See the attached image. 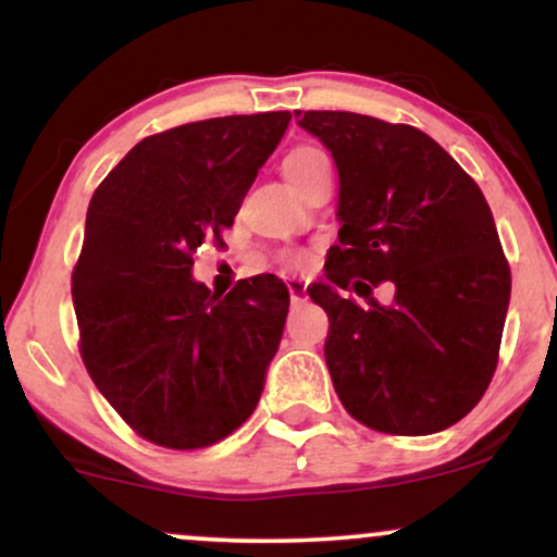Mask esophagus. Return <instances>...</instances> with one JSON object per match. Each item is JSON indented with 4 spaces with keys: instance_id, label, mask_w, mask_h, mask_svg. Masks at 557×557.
Returning <instances> with one entry per match:
<instances>
[{
    "instance_id": "obj_1",
    "label": "esophagus",
    "mask_w": 557,
    "mask_h": 557,
    "mask_svg": "<svg viewBox=\"0 0 557 557\" xmlns=\"http://www.w3.org/2000/svg\"><path fill=\"white\" fill-rule=\"evenodd\" d=\"M285 285H287V290H290L293 300L304 298V293H306V280L304 277H296V274H293V277H285Z\"/></svg>"
}]
</instances>
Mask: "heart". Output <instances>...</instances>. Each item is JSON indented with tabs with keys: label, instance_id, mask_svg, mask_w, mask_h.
<instances>
[{
	"label": "heart",
	"instance_id": "obj_1",
	"mask_svg": "<svg viewBox=\"0 0 557 557\" xmlns=\"http://www.w3.org/2000/svg\"><path fill=\"white\" fill-rule=\"evenodd\" d=\"M324 170H330V157L324 154L322 149H317V146H296V149L287 151V157L283 159L285 177L296 185L298 190H304L306 185L314 181L319 172ZM300 261H304V253L298 251L285 253L287 267H298Z\"/></svg>",
	"mask_w": 557,
	"mask_h": 557
}]
</instances>
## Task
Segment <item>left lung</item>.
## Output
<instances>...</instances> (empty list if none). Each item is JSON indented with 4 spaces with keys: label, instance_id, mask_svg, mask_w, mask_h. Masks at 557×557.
<instances>
[{
    "label": "left lung",
    "instance_id": "left-lung-1",
    "mask_svg": "<svg viewBox=\"0 0 557 557\" xmlns=\"http://www.w3.org/2000/svg\"><path fill=\"white\" fill-rule=\"evenodd\" d=\"M332 151L341 233L327 283L324 359L345 411L385 434L461 421L490 387L510 300V267L479 185L437 140L356 112H296ZM394 285L389 305L372 296ZM354 284L363 301L343 299Z\"/></svg>",
    "mask_w": 557,
    "mask_h": 557
}]
</instances>
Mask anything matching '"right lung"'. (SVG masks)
I'll return each mask as SVG.
<instances>
[{"label":"right lung","instance_id":"1","mask_svg":"<svg viewBox=\"0 0 557 557\" xmlns=\"http://www.w3.org/2000/svg\"><path fill=\"white\" fill-rule=\"evenodd\" d=\"M290 117L233 114L144 138L88 203L73 270L81 359L149 443L214 445L257 408L290 293L257 274L216 296L190 270L201 243L222 246Z\"/></svg>","mask_w":557,"mask_h":557}]
</instances>
